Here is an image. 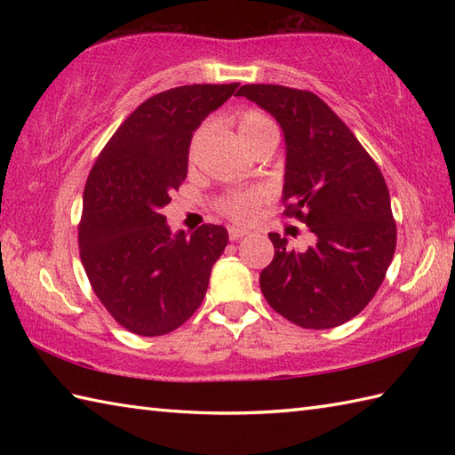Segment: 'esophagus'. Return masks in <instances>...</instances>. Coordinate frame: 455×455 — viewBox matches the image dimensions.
<instances>
[{
  "instance_id": "esophagus-1",
  "label": "esophagus",
  "mask_w": 455,
  "mask_h": 455,
  "mask_svg": "<svg viewBox=\"0 0 455 455\" xmlns=\"http://www.w3.org/2000/svg\"><path fill=\"white\" fill-rule=\"evenodd\" d=\"M228 236H230V240H240V238L248 236V230L246 228H238V227H230L228 228Z\"/></svg>"
}]
</instances>
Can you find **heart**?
<instances>
[{"label": "heart", "instance_id": "1", "mask_svg": "<svg viewBox=\"0 0 455 455\" xmlns=\"http://www.w3.org/2000/svg\"><path fill=\"white\" fill-rule=\"evenodd\" d=\"M236 127H238L240 139H243L244 144L248 140L259 137V134L267 132V131H275L274 123L269 121L266 115L258 113V111L240 113V117L236 121ZM201 134H203V131H199L196 137H193L191 152L196 150ZM259 201H262V193H259V191H236V193H230V196H227V197H222L220 203H219V207H220L222 212H225V215H228L233 220L246 222V220L254 217Z\"/></svg>", "mask_w": 455, "mask_h": 455}]
</instances>
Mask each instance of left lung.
<instances>
[{"instance_id":"left-lung-1","label":"left lung","mask_w":455,"mask_h":455,"mask_svg":"<svg viewBox=\"0 0 455 455\" xmlns=\"http://www.w3.org/2000/svg\"><path fill=\"white\" fill-rule=\"evenodd\" d=\"M236 95L277 121L285 139V215L315 235L305 252L269 233L275 254L259 274L266 301L303 328L350 321L379 289L397 244L383 173L342 119L311 92L248 84Z\"/></svg>"}]
</instances>
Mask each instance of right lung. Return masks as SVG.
I'll return each mask as SVG.
<instances>
[{
    "label": "right lung",
    "instance_id": "1",
    "mask_svg": "<svg viewBox=\"0 0 455 455\" xmlns=\"http://www.w3.org/2000/svg\"><path fill=\"white\" fill-rule=\"evenodd\" d=\"M238 84L181 85L140 103L85 181L80 256L95 295L139 336L176 331L207 293L228 233L203 225L172 233L164 207L188 176L193 132Z\"/></svg>",
    "mask_w": 455,
    "mask_h": 455
}]
</instances>
